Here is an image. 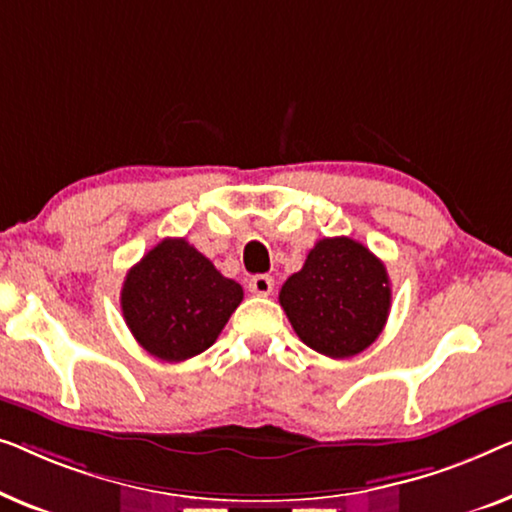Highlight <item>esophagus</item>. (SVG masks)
<instances>
[{
  "mask_svg": "<svg viewBox=\"0 0 512 512\" xmlns=\"http://www.w3.org/2000/svg\"><path fill=\"white\" fill-rule=\"evenodd\" d=\"M250 292L257 294V297H269L273 292V278L271 276H264V273H259V276L250 278Z\"/></svg>",
  "mask_w": 512,
  "mask_h": 512,
  "instance_id": "1",
  "label": "esophagus"
}]
</instances>
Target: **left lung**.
I'll list each match as a JSON object with an SVG mask.
<instances>
[{
  "instance_id": "1",
  "label": "left lung",
  "mask_w": 512,
  "mask_h": 512,
  "mask_svg": "<svg viewBox=\"0 0 512 512\" xmlns=\"http://www.w3.org/2000/svg\"><path fill=\"white\" fill-rule=\"evenodd\" d=\"M280 306L297 336L320 355L343 359L369 348L392 304L385 264L348 236L320 239L301 271L280 287Z\"/></svg>"
}]
</instances>
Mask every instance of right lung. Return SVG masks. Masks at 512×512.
<instances>
[{
  "label": "right lung",
  "instance_id": "add662e5",
  "mask_svg": "<svg viewBox=\"0 0 512 512\" xmlns=\"http://www.w3.org/2000/svg\"><path fill=\"white\" fill-rule=\"evenodd\" d=\"M243 287L225 278L185 239H164L127 271L122 315L136 341L162 362H183L211 348Z\"/></svg>",
  "mask_w": 512,
  "mask_h": 512
}]
</instances>
